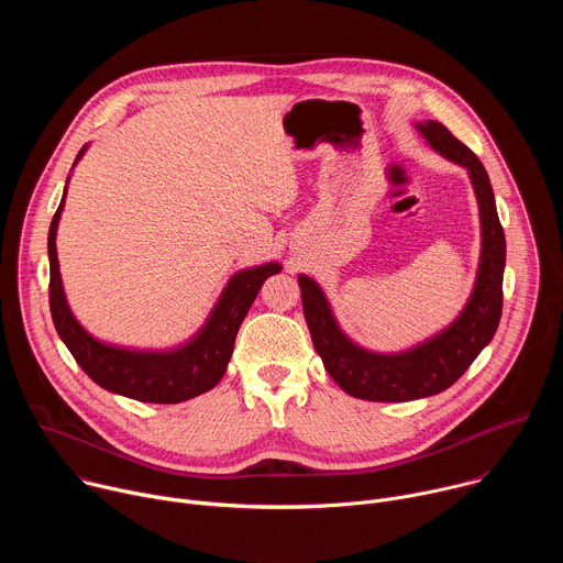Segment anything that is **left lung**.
Here are the masks:
<instances>
[{
  "label": "left lung",
  "mask_w": 563,
  "mask_h": 563,
  "mask_svg": "<svg viewBox=\"0 0 563 563\" xmlns=\"http://www.w3.org/2000/svg\"><path fill=\"white\" fill-rule=\"evenodd\" d=\"M417 126L439 153L470 172L478 200L484 247H481L476 285L463 313L437 339L410 352L391 356L372 354L343 336L323 291L311 278L298 276L311 343L323 358L325 369L347 394L365 400H383V404L423 398L448 389L493 341L504 309L506 235L486 167L441 122L428 120Z\"/></svg>",
  "instance_id": "obj_1"
}]
</instances>
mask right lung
<instances>
[{
    "instance_id": "obj_1",
    "label": "right lung",
    "mask_w": 563,
    "mask_h": 563,
    "mask_svg": "<svg viewBox=\"0 0 563 563\" xmlns=\"http://www.w3.org/2000/svg\"><path fill=\"white\" fill-rule=\"evenodd\" d=\"M82 153L85 148L77 153V157ZM64 196L48 229V302L55 330L77 365L100 387L113 394L144 400V404H180V400L209 391L227 369L240 323H243V318L256 300L263 283L278 274L280 265L269 263L235 274L227 285L220 302L216 305L211 318L207 320L205 330L189 345L176 352L144 354L109 347L79 328L62 291L55 231L64 207Z\"/></svg>"
}]
</instances>
